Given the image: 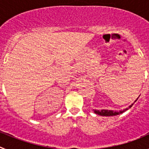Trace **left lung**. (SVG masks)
I'll list each match as a JSON object with an SVG mask.
<instances>
[{
  "label": "left lung",
  "instance_id": "8db88e82",
  "mask_svg": "<svg viewBox=\"0 0 149 149\" xmlns=\"http://www.w3.org/2000/svg\"><path fill=\"white\" fill-rule=\"evenodd\" d=\"M136 100L135 101H136ZM132 105L133 104H131V106H129L127 108L125 109L124 110H120V111H119V112L114 111V110H94V112L96 114H98V115H100V116H116V115H119V114H120V113H124V112L126 111L127 110H128L129 108H131V107H132Z\"/></svg>",
  "mask_w": 149,
  "mask_h": 149
}]
</instances>
